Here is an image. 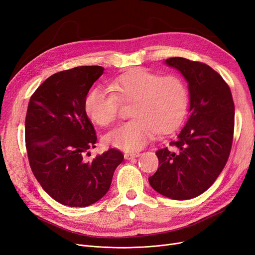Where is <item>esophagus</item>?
Here are the masks:
<instances>
[{
	"label": "esophagus",
	"mask_w": 255,
	"mask_h": 255,
	"mask_svg": "<svg viewBox=\"0 0 255 255\" xmlns=\"http://www.w3.org/2000/svg\"><path fill=\"white\" fill-rule=\"evenodd\" d=\"M139 155H140V153H139V152H135V153H129V154H125V159H127V160H132V159H134V158L138 157Z\"/></svg>",
	"instance_id": "obj_1"
}]
</instances>
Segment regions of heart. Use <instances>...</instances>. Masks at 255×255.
Masks as SVG:
<instances>
[{
	"mask_svg": "<svg viewBox=\"0 0 255 255\" xmlns=\"http://www.w3.org/2000/svg\"><path fill=\"white\" fill-rule=\"evenodd\" d=\"M111 88H93L86 97L85 110L95 124L106 127L118 118L120 102L133 101L128 122L105 136V141L126 152L137 151L156 133L178 128L188 107V89L178 75H164L145 68H135L116 77Z\"/></svg>",
	"mask_w": 255,
	"mask_h": 255,
	"instance_id": "1",
	"label": "heart"
}]
</instances>
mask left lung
<instances>
[{"label": "left lung", "instance_id": "obj_1", "mask_svg": "<svg viewBox=\"0 0 255 255\" xmlns=\"http://www.w3.org/2000/svg\"><path fill=\"white\" fill-rule=\"evenodd\" d=\"M165 63L188 82L190 116L169 148L156 152L160 166L149 182L166 197L190 199L209 189L227 162L235 104L229 85L209 65L180 57Z\"/></svg>", "mask_w": 255, "mask_h": 255}]
</instances>
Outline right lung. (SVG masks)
<instances>
[{"label": "right lung", "instance_id": "add662e5", "mask_svg": "<svg viewBox=\"0 0 255 255\" xmlns=\"http://www.w3.org/2000/svg\"><path fill=\"white\" fill-rule=\"evenodd\" d=\"M101 66H80L49 76L30 98L25 116V148L31 169L44 191L60 204L87 207L109 191L123 161L110 149L91 161L97 135L85 100L102 75Z\"/></svg>", "mask_w": 255, "mask_h": 255}]
</instances>
